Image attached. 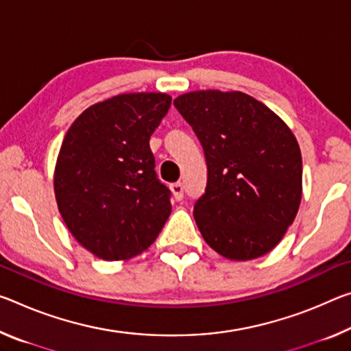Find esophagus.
I'll return each mask as SVG.
<instances>
[{"instance_id": "34e87169", "label": "esophagus", "mask_w": 351, "mask_h": 351, "mask_svg": "<svg viewBox=\"0 0 351 351\" xmlns=\"http://www.w3.org/2000/svg\"><path fill=\"white\" fill-rule=\"evenodd\" d=\"M170 191H171V193H173V197H175V199H178V202L184 198V186H182L181 182H173V184L170 186Z\"/></svg>"}]
</instances>
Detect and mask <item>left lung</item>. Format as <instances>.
I'll return each instance as SVG.
<instances>
[{"mask_svg": "<svg viewBox=\"0 0 351 351\" xmlns=\"http://www.w3.org/2000/svg\"><path fill=\"white\" fill-rule=\"evenodd\" d=\"M173 104L208 164L206 191L193 206L206 243L232 261L269 253L302 202L295 136L274 110L242 92H189Z\"/></svg>", "mask_w": 351, "mask_h": 351, "instance_id": "1", "label": "left lung"}]
</instances>
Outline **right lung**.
<instances>
[{
    "instance_id": "obj_1",
    "label": "right lung",
    "mask_w": 351,
    "mask_h": 351,
    "mask_svg": "<svg viewBox=\"0 0 351 351\" xmlns=\"http://www.w3.org/2000/svg\"><path fill=\"white\" fill-rule=\"evenodd\" d=\"M165 93H123L86 109L64 137L54 170L59 213L97 258L130 259L152 245L171 213L149 137L169 112Z\"/></svg>"
}]
</instances>
